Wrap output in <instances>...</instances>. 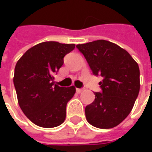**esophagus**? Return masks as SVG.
<instances>
[{
  "label": "esophagus",
  "mask_w": 152,
  "mask_h": 152,
  "mask_svg": "<svg viewBox=\"0 0 152 152\" xmlns=\"http://www.w3.org/2000/svg\"><path fill=\"white\" fill-rule=\"evenodd\" d=\"M83 90H84L83 89H76V92L78 93V94H80V93L82 92Z\"/></svg>",
  "instance_id": "esophagus-1"
}]
</instances>
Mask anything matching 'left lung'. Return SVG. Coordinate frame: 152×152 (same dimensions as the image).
I'll return each mask as SVG.
<instances>
[{"label": "left lung", "mask_w": 152, "mask_h": 152, "mask_svg": "<svg viewBox=\"0 0 152 152\" xmlns=\"http://www.w3.org/2000/svg\"><path fill=\"white\" fill-rule=\"evenodd\" d=\"M94 76H101L102 92L86 107L89 124L99 129H111L121 123L134 105L140 89L137 63L126 50L105 40L77 45Z\"/></svg>", "instance_id": "obj_1"}]
</instances>
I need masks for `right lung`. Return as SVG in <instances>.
I'll return each instance as SVG.
<instances>
[{
  "instance_id": "right-lung-1",
  "label": "right lung",
  "mask_w": 152,
  "mask_h": 152,
  "mask_svg": "<svg viewBox=\"0 0 152 152\" xmlns=\"http://www.w3.org/2000/svg\"><path fill=\"white\" fill-rule=\"evenodd\" d=\"M75 46L42 42L29 49L16 63L14 85L18 104L25 115L40 127H57L65 121L66 104L76 89L55 85L53 75Z\"/></svg>"
}]
</instances>
